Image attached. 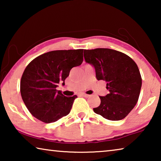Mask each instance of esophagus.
Here are the masks:
<instances>
[{
	"mask_svg": "<svg viewBox=\"0 0 161 161\" xmlns=\"http://www.w3.org/2000/svg\"><path fill=\"white\" fill-rule=\"evenodd\" d=\"M81 96H82V97H89V94H85V93H81Z\"/></svg>",
	"mask_w": 161,
	"mask_h": 161,
	"instance_id": "1",
	"label": "esophagus"
}]
</instances>
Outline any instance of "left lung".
I'll use <instances>...</instances> for the list:
<instances>
[{"label":"left lung","mask_w":161,"mask_h":161,"mask_svg":"<svg viewBox=\"0 0 161 161\" xmlns=\"http://www.w3.org/2000/svg\"><path fill=\"white\" fill-rule=\"evenodd\" d=\"M84 57L94 67L97 80L107 81L109 92L99 97L101 103L94 111L111 121L124 119L139 97L142 80L137 64L126 54L108 48L84 50Z\"/></svg>","instance_id":"left-lung-1"}]
</instances>
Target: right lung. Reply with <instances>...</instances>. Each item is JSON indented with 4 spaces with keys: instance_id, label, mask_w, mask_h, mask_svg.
<instances>
[{
    "instance_id": "add662e5",
    "label": "right lung",
    "mask_w": 161,
    "mask_h": 161,
    "mask_svg": "<svg viewBox=\"0 0 161 161\" xmlns=\"http://www.w3.org/2000/svg\"><path fill=\"white\" fill-rule=\"evenodd\" d=\"M83 50H54L37 57L24 70L20 80L22 99L32 116L44 123L55 122L70 112L77 97H65L56 89L71 69L83 62Z\"/></svg>"
}]
</instances>
